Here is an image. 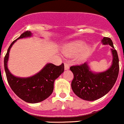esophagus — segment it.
I'll list each match as a JSON object with an SVG mask.
<instances>
[{"label":"esophagus","mask_w":124,"mask_h":124,"mask_svg":"<svg viewBox=\"0 0 124 124\" xmlns=\"http://www.w3.org/2000/svg\"><path fill=\"white\" fill-rule=\"evenodd\" d=\"M64 69H65V70L70 69L69 64H68L67 63H64Z\"/></svg>","instance_id":"esophagus-1"}]
</instances>
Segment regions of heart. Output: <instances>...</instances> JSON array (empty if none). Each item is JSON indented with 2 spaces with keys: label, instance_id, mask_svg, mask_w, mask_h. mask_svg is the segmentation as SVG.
Masks as SVG:
<instances>
[{
  "label": "heart",
  "instance_id": "obj_1",
  "mask_svg": "<svg viewBox=\"0 0 124 124\" xmlns=\"http://www.w3.org/2000/svg\"><path fill=\"white\" fill-rule=\"evenodd\" d=\"M83 45L84 43L81 41H77L68 44L67 47V53L69 54H75L79 53L81 50L79 58L80 60H83L88 53L90 49L88 46H83ZM81 49H82L81 50Z\"/></svg>",
  "mask_w": 124,
  "mask_h": 124
}]
</instances>
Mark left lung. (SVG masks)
<instances>
[{
    "instance_id": "left-lung-1",
    "label": "left lung",
    "mask_w": 124,
    "mask_h": 124,
    "mask_svg": "<svg viewBox=\"0 0 124 124\" xmlns=\"http://www.w3.org/2000/svg\"><path fill=\"white\" fill-rule=\"evenodd\" d=\"M101 43L112 47V64L107 70L93 73L87 63L70 67V70L74 75L71 82L72 90L78 97L83 100L94 101L103 97L112 88L118 77L119 60L112 41L110 38L104 37Z\"/></svg>"
}]
</instances>
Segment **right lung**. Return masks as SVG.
I'll return each instance as SVG.
<instances>
[{"instance_id": "obj_1", "label": "right lung", "mask_w": 124, "mask_h": 124, "mask_svg": "<svg viewBox=\"0 0 124 124\" xmlns=\"http://www.w3.org/2000/svg\"><path fill=\"white\" fill-rule=\"evenodd\" d=\"M31 36V32L27 31L11 43L4 58V69L7 81L14 92L27 103H36L43 101L51 95L54 80L64 71V64L56 66L47 63L39 72L31 77L20 78L14 76L7 68L10 48L17 39Z\"/></svg>"}]
</instances>
